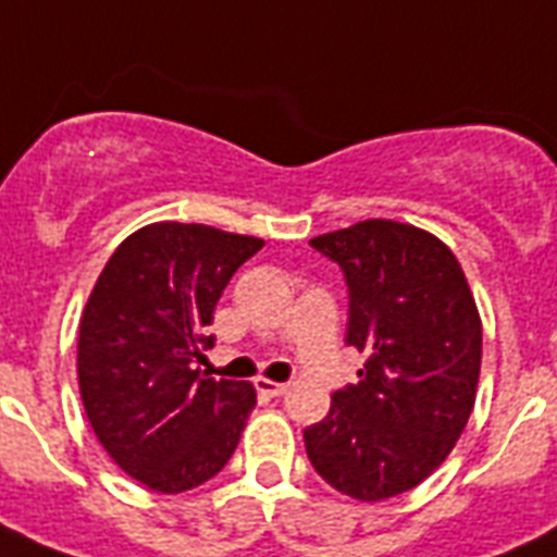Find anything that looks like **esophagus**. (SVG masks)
<instances>
[{"label": "esophagus", "mask_w": 557, "mask_h": 557, "mask_svg": "<svg viewBox=\"0 0 557 557\" xmlns=\"http://www.w3.org/2000/svg\"><path fill=\"white\" fill-rule=\"evenodd\" d=\"M253 387L260 389L262 396H283V393H286L288 389V384H280V381H269V379H257V384H253Z\"/></svg>", "instance_id": "esophagus-1"}]
</instances>
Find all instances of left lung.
Returning a JSON list of instances; mask_svg holds the SVG:
<instances>
[{"instance_id":"8db88e82","label":"left lung","mask_w":557,"mask_h":557,"mask_svg":"<svg viewBox=\"0 0 557 557\" xmlns=\"http://www.w3.org/2000/svg\"><path fill=\"white\" fill-rule=\"evenodd\" d=\"M309 245L344 271L347 347L367 361L304 431L306 454L341 494L387 500L445 462L474 410L476 304L448 245L413 225L367 219Z\"/></svg>"}]
</instances>
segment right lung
<instances>
[{
  "label": "right lung",
  "instance_id": "obj_1",
  "mask_svg": "<svg viewBox=\"0 0 557 557\" xmlns=\"http://www.w3.org/2000/svg\"><path fill=\"white\" fill-rule=\"evenodd\" d=\"M262 239L208 225L156 222L126 236L100 271L81 318L77 379L91 431L152 492L216 476L257 405L248 381L210 379L205 326Z\"/></svg>",
  "mask_w": 557,
  "mask_h": 557
}]
</instances>
